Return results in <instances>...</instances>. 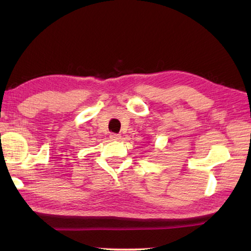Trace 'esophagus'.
Wrapping results in <instances>:
<instances>
[{
  "label": "esophagus",
  "instance_id": "34e87169",
  "mask_svg": "<svg viewBox=\"0 0 251 251\" xmlns=\"http://www.w3.org/2000/svg\"><path fill=\"white\" fill-rule=\"evenodd\" d=\"M110 139H113V141H120L122 136L120 134H110Z\"/></svg>",
  "mask_w": 251,
  "mask_h": 251
}]
</instances>
